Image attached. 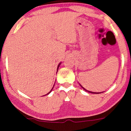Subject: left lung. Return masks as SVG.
Masks as SVG:
<instances>
[{
	"instance_id": "obj_1",
	"label": "left lung",
	"mask_w": 131,
	"mask_h": 131,
	"mask_svg": "<svg viewBox=\"0 0 131 131\" xmlns=\"http://www.w3.org/2000/svg\"><path fill=\"white\" fill-rule=\"evenodd\" d=\"M79 85H80V86H81L82 88H83L84 90H85V91H86V92H89V93H92V94H101V93H102V92H91V91H88V90H87V89H86L85 88H84L82 86L80 85V84L79 83Z\"/></svg>"
}]
</instances>
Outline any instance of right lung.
Returning <instances> with one entry per match:
<instances>
[{
	"instance_id": "1",
	"label": "right lung",
	"mask_w": 131,
	"mask_h": 131,
	"mask_svg": "<svg viewBox=\"0 0 131 131\" xmlns=\"http://www.w3.org/2000/svg\"><path fill=\"white\" fill-rule=\"evenodd\" d=\"M61 62H60V64H58V67H57V71H58V68H59V67H60V64H61ZM53 86H54V85H53ZM53 86L52 87V89H51V91H49V92H48V94H46V95H48V94H50V93H51V91H52V89L53 88ZM45 95H43V96H45Z\"/></svg>"
}]
</instances>
